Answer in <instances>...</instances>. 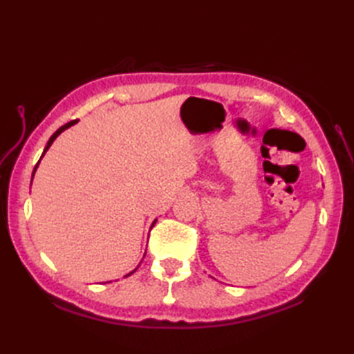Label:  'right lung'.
I'll return each instance as SVG.
<instances>
[{"mask_svg": "<svg viewBox=\"0 0 354 354\" xmlns=\"http://www.w3.org/2000/svg\"><path fill=\"white\" fill-rule=\"evenodd\" d=\"M77 123V120H73V122H70V123H66V124H64V126H61V127H59V129L55 132V133H53L51 135V137H50V140H48V142H47V146H45V149H44V152H42V156L45 155V152H47V150L50 149V146L53 145V141H55L57 137H59V135H61L65 129H68V127L70 126H73V124H76ZM42 156H41V160H42ZM41 160L39 161H37V164L35 165V170H33V176H35V171H36V169H37V165H39V162H41ZM33 176H32V181H33ZM156 222V221H155ZM155 222L152 223V227H153V225H155ZM152 227H150V228H152ZM135 270H137V268H135L133 270H132V272H129V274H127V275H124V277H129V275H132L133 272H135Z\"/></svg>", "mask_w": 354, "mask_h": 354, "instance_id": "right-lung-1", "label": "right lung"}]
</instances>
